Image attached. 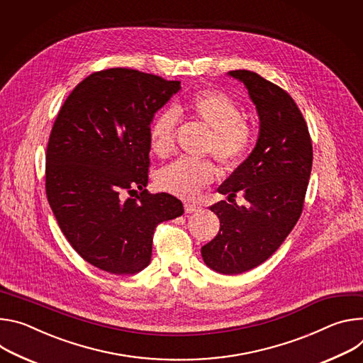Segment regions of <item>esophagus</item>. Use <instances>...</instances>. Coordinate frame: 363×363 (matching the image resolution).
Here are the masks:
<instances>
[{"label": "esophagus", "mask_w": 363, "mask_h": 363, "mask_svg": "<svg viewBox=\"0 0 363 363\" xmlns=\"http://www.w3.org/2000/svg\"><path fill=\"white\" fill-rule=\"evenodd\" d=\"M197 211H199V206H196V205H191V203H186L184 205V212L186 213H194Z\"/></svg>", "instance_id": "obj_1"}]
</instances>
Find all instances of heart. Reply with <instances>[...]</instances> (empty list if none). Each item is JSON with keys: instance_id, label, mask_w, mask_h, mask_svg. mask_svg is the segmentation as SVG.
<instances>
[{"instance_id": "b5f03b06", "label": "heart", "mask_w": 363, "mask_h": 363, "mask_svg": "<svg viewBox=\"0 0 363 363\" xmlns=\"http://www.w3.org/2000/svg\"><path fill=\"white\" fill-rule=\"evenodd\" d=\"M176 112H187L193 119L211 130L206 152L212 154L223 167H235L251 151L257 130L251 121L242 118L244 111L230 95L208 89L190 95ZM173 109L160 112L150 125L151 151L167 157L174 144L177 113ZM215 167L209 160L182 157L157 173V187L180 199L191 200L215 179Z\"/></svg>"}]
</instances>
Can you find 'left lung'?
I'll return each mask as SVG.
<instances>
[{
	"label": "left lung",
	"instance_id": "8db88e82",
	"mask_svg": "<svg viewBox=\"0 0 363 363\" xmlns=\"http://www.w3.org/2000/svg\"><path fill=\"white\" fill-rule=\"evenodd\" d=\"M242 82L259 115L254 151L219 193L242 191L245 206L225 200L211 206L220 220L219 233L202 247L205 264L222 274L250 271L267 261L296 226L313 164L308 127L294 99L251 70H230Z\"/></svg>",
	"mask_w": 363,
	"mask_h": 363
}]
</instances>
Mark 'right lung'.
<instances>
[{
	"instance_id": "right-lung-1",
	"label": "right lung",
	"mask_w": 363,
	"mask_h": 363,
	"mask_svg": "<svg viewBox=\"0 0 363 363\" xmlns=\"http://www.w3.org/2000/svg\"><path fill=\"white\" fill-rule=\"evenodd\" d=\"M179 80L127 67L94 72L66 98L46 152V194L72 248L111 274H135L151 261L158 223L184 213L169 193H150L154 113ZM137 188L135 199L127 198Z\"/></svg>"
}]
</instances>
